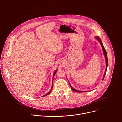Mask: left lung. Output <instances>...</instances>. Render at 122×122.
<instances>
[{
  "instance_id": "1",
  "label": "left lung",
  "mask_w": 122,
  "mask_h": 122,
  "mask_svg": "<svg viewBox=\"0 0 122 122\" xmlns=\"http://www.w3.org/2000/svg\"><path fill=\"white\" fill-rule=\"evenodd\" d=\"M96 39H97V40L100 42V43L101 44V46H102V49H103V50L104 54V55H105V57L106 61V71H105V72L104 75V77H103V80H104V77H105V76L106 73V71H107V66H108V60H107V54L106 51V50H105V48H104V46H103V44H102V42H101V41L100 38L98 36L96 37ZM70 86H71V88L72 89V91H74V92H82V91H79L76 90H75V89H74V88H73L72 87V86L71 85V84H70Z\"/></svg>"
}]
</instances>
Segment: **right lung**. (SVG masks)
Listing matches in <instances>:
<instances>
[{
  "instance_id": "add662e5",
  "label": "right lung",
  "mask_w": 122,
  "mask_h": 122,
  "mask_svg": "<svg viewBox=\"0 0 122 122\" xmlns=\"http://www.w3.org/2000/svg\"><path fill=\"white\" fill-rule=\"evenodd\" d=\"M57 71V70H56L55 71V72H54V74H53V77H54V75L55 74V73H56V71ZM52 87H53V86H52V87H51V91L48 93H47V94H46L45 95H44V96H46V95H48V94H49L50 93V92H51V91H52Z\"/></svg>"
}]
</instances>
